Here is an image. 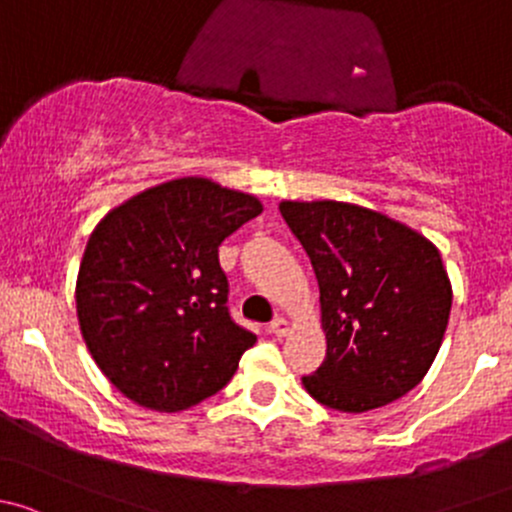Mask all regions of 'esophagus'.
<instances>
[{
  "label": "esophagus",
  "instance_id": "34e87169",
  "mask_svg": "<svg viewBox=\"0 0 512 512\" xmlns=\"http://www.w3.org/2000/svg\"><path fill=\"white\" fill-rule=\"evenodd\" d=\"M268 330H271V333L276 335V337H286L288 330H291V325H288L286 318H276V320H273L271 328H268Z\"/></svg>",
  "mask_w": 512,
  "mask_h": 512
}]
</instances>
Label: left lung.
Masks as SVG:
<instances>
[{"label": "left lung", "instance_id": "obj_1", "mask_svg": "<svg viewBox=\"0 0 512 512\" xmlns=\"http://www.w3.org/2000/svg\"><path fill=\"white\" fill-rule=\"evenodd\" d=\"M320 288L323 365L303 387L337 412H370L424 379L451 313V281L424 234L360 204H278Z\"/></svg>", "mask_w": 512, "mask_h": 512}]
</instances>
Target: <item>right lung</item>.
<instances>
[{"mask_svg": "<svg viewBox=\"0 0 512 512\" xmlns=\"http://www.w3.org/2000/svg\"><path fill=\"white\" fill-rule=\"evenodd\" d=\"M254 194L177 177L110 209L76 278L81 335L118 392L155 412L217 394L256 335L226 310L219 246L258 217Z\"/></svg>", "mask_w": 512, "mask_h": 512, "instance_id": "add662e5", "label": "right lung"}]
</instances>
